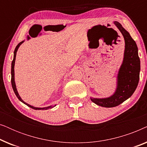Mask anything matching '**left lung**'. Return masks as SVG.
Segmentation results:
<instances>
[{
    "label": "left lung",
    "instance_id": "8db88e82",
    "mask_svg": "<svg viewBox=\"0 0 147 147\" xmlns=\"http://www.w3.org/2000/svg\"><path fill=\"white\" fill-rule=\"evenodd\" d=\"M123 35L125 41L124 59L118 71L117 88L113 95L106 98H93L91 100L97 105L112 108L120 105L131 96L139 81L140 62L136 42L120 23L114 22Z\"/></svg>",
    "mask_w": 147,
    "mask_h": 147
}]
</instances>
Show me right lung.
Masks as SVG:
<instances>
[{
	"instance_id": "obj_1",
	"label": "right lung",
	"mask_w": 147,
	"mask_h": 147,
	"mask_svg": "<svg viewBox=\"0 0 147 147\" xmlns=\"http://www.w3.org/2000/svg\"><path fill=\"white\" fill-rule=\"evenodd\" d=\"M23 43V41H21V42H20V43L17 45V47H16L15 49V51H14L13 60V61H12V64H11V84H12V87H13V91H14V92H15V95L17 96V97L18 98V99H19L20 101L22 102H23V103H24L25 104H26V105L29 106V107L33 108V109H34V110H47V109H49V108H52L53 107H54V106H55L56 105H55V106H48V107H45V108H36V107H34V106H32L31 105H29V104H28L26 103V102H24L23 100L21 99V97H20V96L19 95V94H18L17 88H16L15 82V70H14V67H15V58H16V55H17V51L18 49H19V46L21 45Z\"/></svg>"
}]
</instances>
